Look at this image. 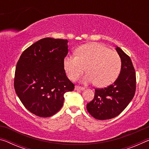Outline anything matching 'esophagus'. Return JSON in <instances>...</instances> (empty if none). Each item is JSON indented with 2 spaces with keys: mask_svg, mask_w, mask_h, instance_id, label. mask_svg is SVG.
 Here are the masks:
<instances>
[{
  "mask_svg": "<svg viewBox=\"0 0 149 149\" xmlns=\"http://www.w3.org/2000/svg\"><path fill=\"white\" fill-rule=\"evenodd\" d=\"M75 90H77V91H84L85 90V88L81 87H79V86H75Z\"/></svg>",
  "mask_w": 149,
  "mask_h": 149,
  "instance_id": "34e87169",
  "label": "esophagus"
}]
</instances>
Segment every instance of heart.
Wrapping results in <instances>:
<instances>
[{
	"mask_svg": "<svg viewBox=\"0 0 149 149\" xmlns=\"http://www.w3.org/2000/svg\"><path fill=\"white\" fill-rule=\"evenodd\" d=\"M76 56L64 58V68L71 80H75L84 72L81 78L85 84H93L99 87H107L117 79L122 62L120 55L99 42L84 45L76 50Z\"/></svg>",
	"mask_w": 149,
	"mask_h": 149,
	"instance_id": "obj_1",
	"label": "heart"
}]
</instances>
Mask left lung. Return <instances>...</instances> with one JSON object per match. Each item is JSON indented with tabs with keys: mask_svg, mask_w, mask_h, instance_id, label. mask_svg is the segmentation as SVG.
Here are the masks:
<instances>
[{
	"mask_svg": "<svg viewBox=\"0 0 149 149\" xmlns=\"http://www.w3.org/2000/svg\"><path fill=\"white\" fill-rule=\"evenodd\" d=\"M122 66L113 84L95 90V97L87 104L88 112L95 119L104 120L119 115L130 104L135 93L136 75L132 60L120 47H116Z\"/></svg>",
	"mask_w": 149,
	"mask_h": 149,
	"instance_id": "8db88e82",
	"label": "left lung"
}]
</instances>
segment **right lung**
Instances as JSON below:
<instances>
[{"mask_svg":"<svg viewBox=\"0 0 149 149\" xmlns=\"http://www.w3.org/2000/svg\"><path fill=\"white\" fill-rule=\"evenodd\" d=\"M68 42L67 39H42L25 50L17 63L15 91L24 107L37 116L56 114L64 104V93L74 89L64 68Z\"/></svg>","mask_w":149,"mask_h":149,"instance_id":"add662e5","label":"right lung"}]
</instances>
